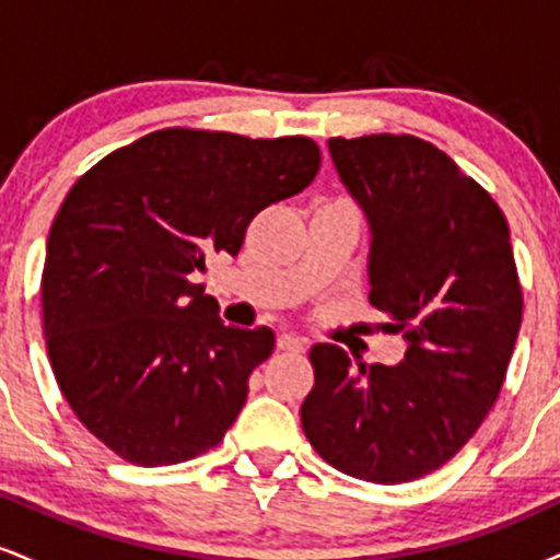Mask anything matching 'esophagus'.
Returning a JSON list of instances; mask_svg holds the SVG:
<instances>
[{"mask_svg":"<svg viewBox=\"0 0 560 560\" xmlns=\"http://www.w3.org/2000/svg\"><path fill=\"white\" fill-rule=\"evenodd\" d=\"M276 347H279L281 352H305V342L292 337V334H281V337L276 339Z\"/></svg>","mask_w":560,"mask_h":560,"instance_id":"obj_1","label":"esophagus"}]
</instances>
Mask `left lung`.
<instances>
[{
	"instance_id": "left-lung-1",
	"label": "left lung",
	"mask_w": 560,
	"mask_h": 560,
	"mask_svg": "<svg viewBox=\"0 0 560 560\" xmlns=\"http://www.w3.org/2000/svg\"><path fill=\"white\" fill-rule=\"evenodd\" d=\"M371 231L369 300L408 342L397 365L313 345L302 429L326 464L374 485L427 477L498 400L522 326V284L498 202L429 141L329 139Z\"/></svg>"
}]
</instances>
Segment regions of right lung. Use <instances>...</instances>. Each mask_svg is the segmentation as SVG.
<instances>
[{"label":"right lung","instance_id":"add662e5","mask_svg":"<svg viewBox=\"0 0 560 560\" xmlns=\"http://www.w3.org/2000/svg\"><path fill=\"white\" fill-rule=\"evenodd\" d=\"M318 165L307 137L163 128L68 191L47 240L44 337L68 405L115 455L182 464L229 432L276 337L223 324L197 276Z\"/></svg>","mask_w":560,"mask_h":560}]
</instances>
